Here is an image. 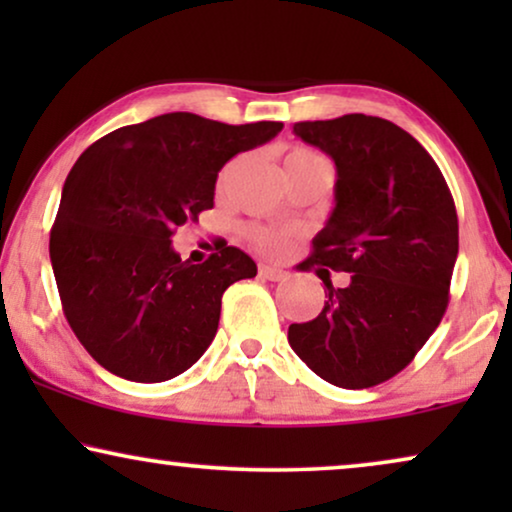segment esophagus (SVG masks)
<instances>
[{
	"mask_svg": "<svg viewBox=\"0 0 512 512\" xmlns=\"http://www.w3.org/2000/svg\"><path fill=\"white\" fill-rule=\"evenodd\" d=\"M258 272H261V277L270 279V282H282V279H286V272L282 268H275V265H261Z\"/></svg>",
	"mask_w": 512,
	"mask_h": 512,
	"instance_id": "1",
	"label": "esophagus"
}]
</instances>
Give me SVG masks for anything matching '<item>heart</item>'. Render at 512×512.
I'll return each instance as SVG.
<instances>
[{"label": "heart", "mask_w": 512, "mask_h": 512, "mask_svg": "<svg viewBox=\"0 0 512 512\" xmlns=\"http://www.w3.org/2000/svg\"><path fill=\"white\" fill-rule=\"evenodd\" d=\"M307 156H314V153L296 149L286 156V160H298V158H307ZM251 240H254L256 247L263 251H279L284 247V235H279V233H275V230H268V228L251 230Z\"/></svg>", "instance_id": "heart-1"}]
</instances>
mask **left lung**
I'll list each match as a JSON object with an SVG mask.
<instances>
[{"label": "left lung", "instance_id": "left-lung-1", "mask_svg": "<svg viewBox=\"0 0 512 512\" xmlns=\"http://www.w3.org/2000/svg\"><path fill=\"white\" fill-rule=\"evenodd\" d=\"M333 158L335 207L300 265L349 272L317 319L289 326V345L321 380L368 389L408 366L450 300L459 221L450 188L422 144L391 121L347 114L293 125Z\"/></svg>", "mask_w": 512, "mask_h": 512}]
</instances>
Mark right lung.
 Instances as JSON below:
<instances>
[{
  "label": "right lung",
  "instance_id": "1",
  "mask_svg": "<svg viewBox=\"0 0 512 512\" xmlns=\"http://www.w3.org/2000/svg\"><path fill=\"white\" fill-rule=\"evenodd\" d=\"M282 128L174 111L109 132L81 153L51 228V263L69 326L102 368L130 382H165L212 345L223 291L256 277V263L219 244L193 265L172 249V235L214 207L230 158Z\"/></svg>",
  "mask_w": 512,
  "mask_h": 512
}]
</instances>
